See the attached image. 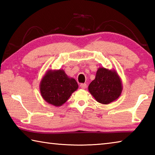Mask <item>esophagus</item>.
Instances as JSON below:
<instances>
[{
	"mask_svg": "<svg viewBox=\"0 0 155 155\" xmlns=\"http://www.w3.org/2000/svg\"><path fill=\"white\" fill-rule=\"evenodd\" d=\"M80 87L82 89H86V87H87V85H86V83H81L80 85Z\"/></svg>",
	"mask_w": 155,
	"mask_h": 155,
	"instance_id": "1",
	"label": "esophagus"
}]
</instances>
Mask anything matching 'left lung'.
I'll list each match as a JSON object with an SVG mask.
<instances>
[{
    "label": "left lung",
    "instance_id": "obj_1",
    "mask_svg": "<svg viewBox=\"0 0 155 155\" xmlns=\"http://www.w3.org/2000/svg\"><path fill=\"white\" fill-rule=\"evenodd\" d=\"M122 83L115 70L99 68L95 79L89 85L88 90L99 103L108 104L119 98L122 91Z\"/></svg>",
    "mask_w": 155,
    "mask_h": 155
}]
</instances>
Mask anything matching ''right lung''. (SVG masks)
I'll use <instances>...</instances> for the list:
<instances>
[{
    "mask_svg": "<svg viewBox=\"0 0 155 155\" xmlns=\"http://www.w3.org/2000/svg\"><path fill=\"white\" fill-rule=\"evenodd\" d=\"M78 88V83L74 78L68 77L62 69L48 70L40 84L43 99L57 107L63 105Z\"/></svg>",
    "mask_w": 155,
    "mask_h": 155,
    "instance_id": "add662e5",
    "label": "right lung"
}]
</instances>
